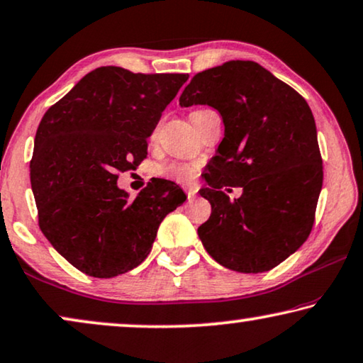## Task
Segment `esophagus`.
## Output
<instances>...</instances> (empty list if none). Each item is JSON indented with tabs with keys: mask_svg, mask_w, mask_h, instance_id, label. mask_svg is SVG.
I'll return each instance as SVG.
<instances>
[{
	"mask_svg": "<svg viewBox=\"0 0 363 363\" xmlns=\"http://www.w3.org/2000/svg\"><path fill=\"white\" fill-rule=\"evenodd\" d=\"M186 194H187L189 201H192V199L197 196V189H196V187H187V189H186Z\"/></svg>",
	"mask_w": 363,
	"mask_h": 363,
	"instance_id": "34e87169",
	"label": "esophagus"
}]
</instances>
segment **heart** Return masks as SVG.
Returning <instances> with one entry per match:
<instances>
[{
	"mask_svg": "<svg viewBox=\"0 0 363 363\" xmlns=\"http://www.w3.org/2000/svg\"><path fill=\"white\" fill-rule=\"evenodd\" d=\"M151 136H155V133H152ZM196 169H197V166L191 164V162L172 161V162H167V164H164V166H161L160 172L162 176L169 177V179H172V181L187 182L192 179L194 174H196Z\"/></svg>",
	"mask_w": 363,
	"mask_h": 363,
	"instance_id": "1",
	"label": "heart"
}]
</instances>
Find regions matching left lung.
Returning a JSON list of instances; mask_svg holds the SVG:
<instances>
[{
	"instance_id": "8db88e82",
	"label": "left lung",
	"mask_w": 363,
	"mask_h": 363,
	"mask_svg": "<svg viewBox=\"0 0 363 363\" xmlns=\"http://www.w3.org/2000/svg\"><path fill=\"white\" fill-rule=\"evenodd\" d=\"M179 105H211L225 125L199 191L212 206L203 248L233 272H269L308 240L323 189L308 101L253 60H230L194 75ZM227 185L244 194L230 201Z\"/></svg>"
}]
</instances>
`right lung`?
Segmentation results:
<instances>
[{
	"label": "right lung",
	"instance_id": "obj_1",
	"mask_svg": "<svg viewBox=\"0 0 363 363\" xmlns=\"http://www.w3.org/2000/svg\"><path fill=\"white\" fill-rule=\"evenodd\" d=\"M187 74L99 67L45 111L34 140L30 187L50 245L94 278L145 262L167 213L186 201L176 182L152 177L130 199L120 172L147 155V138Z\"/></svg>",
	"mask_w": 363,
	"mask_h": 363
}]
</instances>
